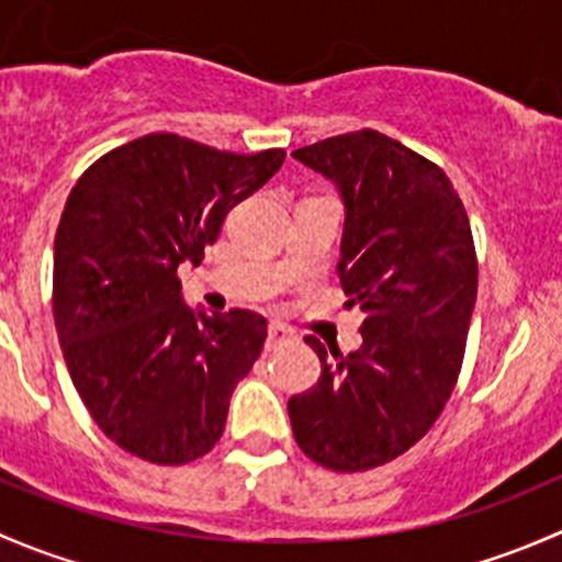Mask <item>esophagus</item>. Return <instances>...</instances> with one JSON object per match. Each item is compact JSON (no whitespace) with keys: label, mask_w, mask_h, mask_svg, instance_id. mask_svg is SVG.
I'll use <instances>...</instances> for the list:
<instances>
[{"label":"esophagus","mask_w":562,"mask_h":562,"mask_svg":"<svg viewBox=\"0 0 562 562\" xmlns=\"http://www.w3.org/2000/svg\"><path fill=\"white\" fill-rule=\"evenodd\" d=\"M293 339L296 337H293L291 328L280 326V323H271L269 337H266V350H277V348H282V345H291Z\"/></svg>","instance_id":"obj_1"}]
</instances>
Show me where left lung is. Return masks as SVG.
I'll return each instance as SVG.
<instances>
[{"instance_id": "8db88e82", "label": "left lung", "mask_w": 562, "mask_h": 562, "mask_svg": "<svg viewBox=\"0 0 562 562\" xmlns=\"http://www.w3.org/2000/svg\"><path fill=\"white\" fill-rule=\"evenodd\" d=\"M339 187L345 234L339 285L359 307L361 348L321 339L317 383L288 400L293 438L337 473L405 454L443 413L468 342L479 288L470 220L443 168L378 130L334 135L293 151Z\"/></svg>"}]
</instances>
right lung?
<instances>
[{"mask_svg": "<svg viewBox=\"0 0 562 562\" xmlns=\"http://www.w3.org/2000/svg\"><path fill=\"white\" fill-rule=\"evenodd\" d=\"M285 151H220L176 133L111 149L81 173L54 239V321L72 386L130 454L187 464L209 454L236 383L263 350L266 317L195 313L179 263H201L236 203Z\"/></svg>", "mask_w": 562, "mask_h": 562, "instance_id": "obj_1", "label": "right lung"}]
</instances>
